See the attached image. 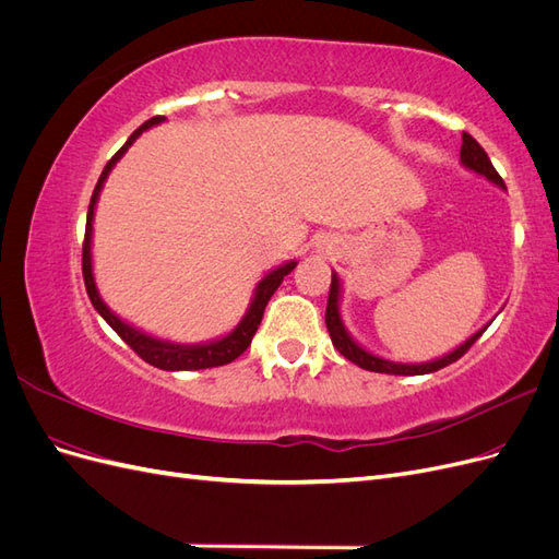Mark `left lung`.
<instances>
[{"instance_id": "obj_1", "label": "left lung", "mask_w": 559, "mask_h": 559, "mask_svg": "<svg viewBox=\"0 0 559 559\" xmlns=\"http://www.w3.org/2000/svg\"><path fill=\"white\" fill-rule=\"evenodd\" d=\"M460 160L466 167V170L476 173L480 177H485L487 181L497 183L499 189H503V179L499 177V173L495 170L492 160L487 158L485 148L471 138L468 132L462 134V151H460ZM341 298H343V284L337 273L331 275V292H329V306H326V329L331 333V343L333 347L343 354L345 359H349L352 364H357L364 370H373V373H386V376H427L433 373V370H441L450 364H454L460 357H464L466 349L478 341V337L485 333L487 324L473 333L468 341H464L460 347H454L452 352L443 354L433 361H421V364H401V361H389L378 357V354L368 352L366 347H361L354 337L349 335V331L343 324V314H341Z\"/></svg>"}]
</instances>
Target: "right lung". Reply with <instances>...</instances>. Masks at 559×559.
Returning <instances> with one entry per match:
<instances>
[{
	"label": "right lung",
	"mask_w": 559,
	"mask_h": 559,
	"mask_svg": "<svg viewBox=\"0 0 559 559\" xmlns=\"http://www.w3.org/2000/svg\"><path fill=\"white\" fill-rule=\"evenodd\" d=\"M163 121H165V116H154V118H148L144 126L134 130L128 138V142L121 148H118V154L105 165L103 175H99V179H97V186H95L91 205H88V216H86V238H83V282H86L88 298L93 302V308L99 312V317H103L107 324L123 337L126 345H130L134 352H138L146 364L156 366L160 370H202V368L226 366V364L238 359L240 354L251 345V337L261 324L267 300L273 298V294L277 292V286L282 284V280L292 273L298 261H286V263L277 265L275 270H270V273L257 284V289H253V298L249 302L245 317L240 319V324L235 326L230 333H226L222 337H214V341H207V343H195V345L163 341V337L148 335L140 329H134L132 324H128V321H123L121 317L114 314L107 308V302L103 300V296H99L97 284H95V275H93V218H95L97 198H99V193H103V186H105L109 173L114 170V165L126 156V151L132 146V142L138 140L144 130L154 128Z\"/></svg>",
	"instance_id": "1"
}]
</instances>
